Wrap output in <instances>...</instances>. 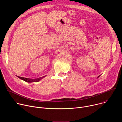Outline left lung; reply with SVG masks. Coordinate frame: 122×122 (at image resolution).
<instances>
[{
	"label": "left lung",
	"instance_id": "obj_1",
	"mask_svg": "<svg viewBox=\"0 0 122 122\" xmlns=\"http://www.w3.org/2000/svg\"><path fill=\"white\" fill-rule=\"evenodd\" d=\"M98 77H99V76H98Z\"/></svg>",
	"mask_w": 122,
	"mask_h": 122
}]
</instances>
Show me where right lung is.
Wrapping results in <instances>:
<instances>
[{"instance_id":"obj_1","label":"right lung","mask_w":122,"mask_h":122,"mask_svg":"<svg viewBox=\"0 0 122 122\" xmlns=\"http://www.w3.org/2000/svg\"><path fill=\"white\" fill-rule=\"evenodd\" d=\"M17 77H18L19 78L24 80L25 81H26V82H38V81H39L44 76L42 77H40V78H37V79H29V78H24V77H19V76H17Z\"/></svg>"}]
</instances>
